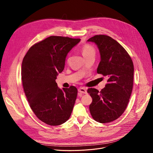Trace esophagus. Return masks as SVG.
<instances>
[{
	"label": "esophagus",
	"instance_id": "34e87169",
	"mask_svg": "<svg viewBox=\"0 0 153 153\" xmlns=\"http://www.w3.org/2000/svg\"><path fill=\"white\" fill-rule=\"evenodd\" d=\"M78 91L82 94H87V90L85 88H84V87H80L79 89H78Z\"/></svg>",
	"mask_w": 153,
	"mask_h": 153
}]
</instances>
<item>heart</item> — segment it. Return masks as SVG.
Here are the masks:
<instances>
[{"instance_id": "1", "label": "heart", "mask_w": 153, "mask_h": 153, "mask_svg": "<svg viewBox=\"0 0 153 153\" xmlns=\"http://www.w3.org/2000/svg\"><path fill=\"white\" fill-rule=\"evenodd\" d=\"M81 52L84 58H87L91 56H94L95 54V50L94 48L89 44H85L81 48Z\"/></svg>"}]
</instances>
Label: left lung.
<instances>
[{
	"label": "left lung",
	"mask_w": 153,
	"mask_h": 153,
	"mask_svg": "<svg viewBox=\"0 0 153 153\" xmlns=\"http://www.w3.org/2000/svg\"><path fill=\"white\" fill-rule=\"evenodd\" d=\"M87 42L97 45L100 55L97 72L107 79L101 91L94 88L87 90L92 98L91 114L97 122H111L123 114L129 102L133 85V63L124 48L108 36L95 35Z\"/></svg>",
	"instance_id": "obj_1"
}]
</instances>
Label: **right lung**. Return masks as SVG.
I'll return each mask as SVG.
<instances>
[{
  "label": "right lung",
  "mask_w": 153,
  "mask_h": 153,
  "mask_svg": "<svg viewBox=\"0 0 153 153\" xmlns=\"http://www.w3.org/2000/svg\"><path fill=\"white\" fill-rule=\"evenodd\" d=\"M80 39L51 36L32 46L22 64V79L30 106L38 119L51 126L69 118L77 98L74 86L59 89L56 79L68 53Z\"/></svg>",
  "instance_id": "1"
}]
</instances>
